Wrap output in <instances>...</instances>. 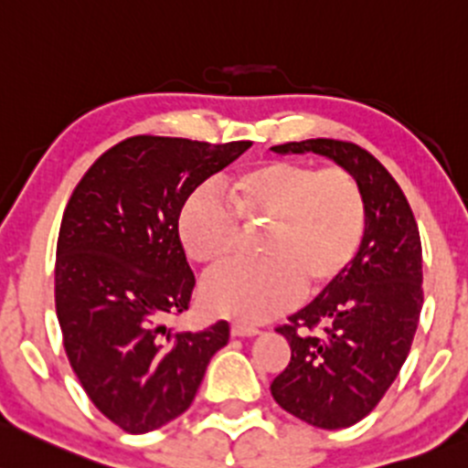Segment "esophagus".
<instances>
[{"mask_svg": "<svg viewBox=\"0 0 468 468\" xmlns=\"http://www.w3.org/2000/svg\"><path fill=\"white\" fill-rule=\"evenodd\" d=\"M230 334H233V336H239V338H244V336H258L260 327H255V324H249V323L235 321L233 324H230Z\"/></svg>", "mask_w": 468, "mask_h": 468, "instance_id": "esophagus-1", "label": "esophagus"}]
</instances>
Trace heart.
Listing matches in <instances>:
<instances>
[{
    "mask_svg": "<svg viewBox=\"0 0 468 468\" xmlns=\"http://www.w3.org/2000/svg\"><path fill=\"white\" fill-rule=\"evenodd\" d=\"M224 197L206 190L190 197L179 235L190 260L219 269L242 250L245 228L262 229L260 260L215 273L201 292L210 312L239 323L267 321L300 292L321 293L354 262L367 233L366 195L343 168L262 161L235 172Z\"/></svg>",
    "mask_w": 468,
    "mask_h": 468,
    "instance_id": "1",
    "label": "heart"
}]
</instances>
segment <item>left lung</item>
Instances as JSON below:
<instances>
[{
    "label": "left lung",
    "mask_w": 468,
    "mask_h": 468,
    "mask_svg": "<svg viewBox=\"0 0 468 468\" xmlns=\"http://www.w3.org/2000/svg\"><path fill=\"white\" fill-rule=\"evenodd\" d=\"M273 150L329 156L366 195L367 233L352 267L275 327L292 358L273 399L318 429H347L375 410L410 352L424 304L420 229L395 176L361 145L307 139Z\"/></svg>",
    "instance_id": "1"
}]
</instances>
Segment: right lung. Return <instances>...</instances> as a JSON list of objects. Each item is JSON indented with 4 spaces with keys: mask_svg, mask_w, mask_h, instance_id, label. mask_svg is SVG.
I'll list each match as a JSON object with an SVG mask.
<instances>
[{
    "mask_svg": "<svg viewBox=\"0 0 468 468\" xmlns=\"http://www.w3.org/2000/svg\"><path fill=\"white\" fill-rule=\"evenodd\" d=\"M250 141L139 134L102 152L73 188L56 250L67 358L93 406L132 435L186 412L229 323L165 327L188 309L195 273L179 238L186 199Z\"/></svg>",
    "mask_w": 468,
    "mask_h": 468,
    "instance_id": "add662e5",
    "label": "right lung"
}]
</instances>
